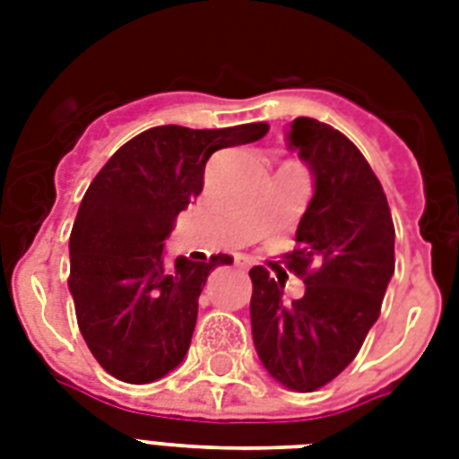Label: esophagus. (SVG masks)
I'll use <instances>...</instances> for the list:
<instances>
[{
	"mask_svg": "<svg viewBox=\"0 0 459 459\" xmlns=\"http://www.w3.org/2000/svg\"><path fill=\"white\" fill-rule=\"evenodd\" d=\"M236 264L240 266V269H250L252 259L250 257H236Z\"/></svg>",
	"mask_w": 459,
	"mask_h": 459,
	"instance_id": "obj_1",
	"label": "esophagus"
}]
</instances>
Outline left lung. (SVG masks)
<instances>
[{
	"mask_svg": "<svg viewBox=\"0 0 459 459\" xmlns=\"http://www.w3.org/2000/svg\"><path fill=\"white\" fill-rule=\"evenodd\" d=\"M286 143L314 178L298 250L286 255L305 295L283 300V281L252 266V341L269 377L312 393L355 359L377 324L395 272V229L384 187L341 131L300 117Z\"/></svg>",
	"mask_w": 459,
	"mask_h": 459,
	"instance_id": "1",
	"label": "left lung"
}]
</instances>
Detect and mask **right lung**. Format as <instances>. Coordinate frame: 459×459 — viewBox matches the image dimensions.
I'll return each instance as SVG.
<instances>
[{
	"mask_svg": "<svg viewBox=\"0 0 459 459\" xmlns=\"http://www.w3.org/2000/svg\"><path fill=\"white\" fill-rule=\"evenodd\" d=\"M266 131L157 126L118 147L90 183L68 240V290L90 352L118 381L152 384L183 362L207 276L233 257H176L169 266L164 240L202 193L209 157Z\"/></svg>",
	"mask_w": 459,
	"mask_h": 459,
	"instance_id": "1",
	"label": "right lung"
}]
</instances>
